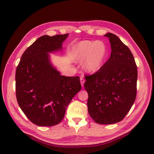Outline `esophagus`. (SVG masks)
<instances>
[{
  "label": "esophagus",
  "instance_id": "34e87169",
  "mask_svg": "<svg viewBox=\"0 0 154 154\" xmlns=\"http://www.w3.org/2000/svg\"><path fill=\"white\" fill-rule=\"evenodd\" d=\"M85 79L82 78L81 79H80V82H81V84H82V86H84V83H85Z\"/></svg>",
  "mask_w": 154,
  "mask_h": 154
}]
</instances>
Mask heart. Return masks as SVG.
Instances as JSON below:
<instances>
[{"instance_id": "1", "label": "heart", "mask_w": 154, "mask_h": 154, "mask_svg": "<svg viewBox=\"0 0 154 154\" xmlns=\"http://www.w3.org/2000/svg\"><path fill=\"white\" fill-rule=\"evenodd\" d=\"M73 51L76 60H85L83 67L89 72H94L100 69L108 55L107 47L101 41H80L73 48Z\"/></svg>"}]
</instances>
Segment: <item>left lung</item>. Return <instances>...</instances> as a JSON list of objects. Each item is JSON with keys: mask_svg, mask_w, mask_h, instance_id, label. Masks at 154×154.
I'll return each mask as SVG.
<instances>
[{"mask_svg": "<svg viewBox=\"0 0 154 154\" xmlns=\"http://www.w3.org/2000/svg\"><path fill=\"white\" fill-rule=\"evenodd\" d=\"M109 38L112 53L108 61L91 75H86L85 89L88 94L87 105L91 119L108 125L122 121L136 98L137 67L132 53L112 33Z\"/></svg>", "mask_w": 154, "mask_h": 154, "instance_id": "obj_1", "label": "left lung"}]
</instances>
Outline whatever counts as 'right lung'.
Masks as SVG:
<instances>
[{
  "instance_id": "right-lung-1",
  "label": "right lung",
  "mask_w": 154,
  "mask_h": 154,
  "mask_svg": "<svg viewBox=\"0 0 154 154\" xmlns=\"http://www.w3.org/2000/svg\"><path fill=\"white\" fill-rule=\"evenodd\" d=\"M68 35L41 36L24 51L17 67V103L36 125L51 127L60 123L70 101L81 90L79 76H61L49 61L48 53L61 50Z\"/></svg>"
}]
</instances>
